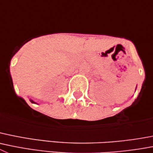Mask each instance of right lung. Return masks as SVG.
Segmentation results:
<instances>
[{"instance_id": "1", "label": "right lung", "mask_w": 153, "mask_h": 153, "mask_svg": "<svg viewBox=\"0 0 153 153\" xmlns=\"http://www.w3.org/2000/svg\"><path fill=\"white\" fill-rule=\"evenodd\" d=\"M30 102H32V103H36V102H35L34 101H33V100H32V99H30Z\"/></svg>"}]
</instances>
